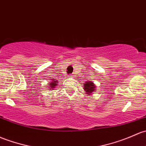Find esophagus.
<instances>
[{
    "label": "esophagus",
    "instance_id": "obj_1",
    "mask_svg": "<svg viewBox=\"0 0 146 146\" xmlns=\"http://www.w3.org/2000/svg\"><path fill=\"white\" fill-rule=\"evenodd\" d=\"M70 77H73V74H72V75H70Z\"/></svg>",
    "mask_w": 146,
    "mask_h": 146
}]
</instances>
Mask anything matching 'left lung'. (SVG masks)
Returning a JSON list of instances; mask_svg holds the SVG:
<instances>
[{"instance_id":"1","label":"left lung","mask_w":146,"mask_h":146,"mask_svg":"<svg viewBox=\"0 0 146 146\" xmlns=\"http://www.w3.org/2000/svg\"><path fill=\"white\" fill-rule=\"evenodd\" d=\"M83 87L86 94H92L93 92H96V85L93 82L87 81L84 83Z\"/></svg>"}]
</instances>
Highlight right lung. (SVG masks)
I'll list each match as a JSON object with an SVG mask.
<instances>
[{
    "label": "right lung",
    "mask_w": 146,
    "mask_h": 146,
    "mask_svg": "<svg viewBox=\"0 0 146 146\" xmlns=\"http://www.w3.org/2000/svg\"><path fill=\"white\" fill-rule=\"evenodd\" d=\"M58 83H59L58 80H56L55 79H52L51 81H50V82H49L48 83L49 86H50L48 89H52V90H53L54 89L56 88V86H57Z\"/></svg>",
    "instance_id": "add662e5"
}]
</instances>
